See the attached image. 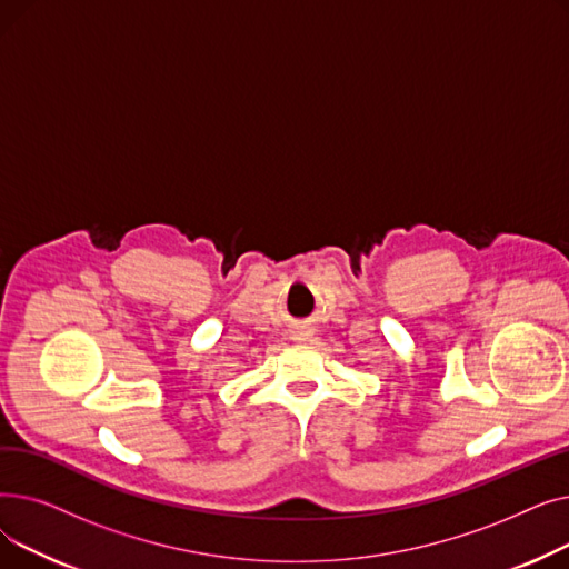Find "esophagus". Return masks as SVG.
Instances as JSON below:
<instances>
[{
    "instance_id": "obj_1",
    "label": "esophagus",
    "mask_w": 569,
    "mask_h": 569,
    "mask_svg": "<svg viewBox=\"0 0 569 569\" xmlns=\"http://www.w3.org/2000/svg\"><path fill=\"white\" fill-rule=\"evenodd\" d=\"M307 337H309V330H305V327H300V330L292 332V339H297V341H305Z\"/></svg>"
}]
</instances>
